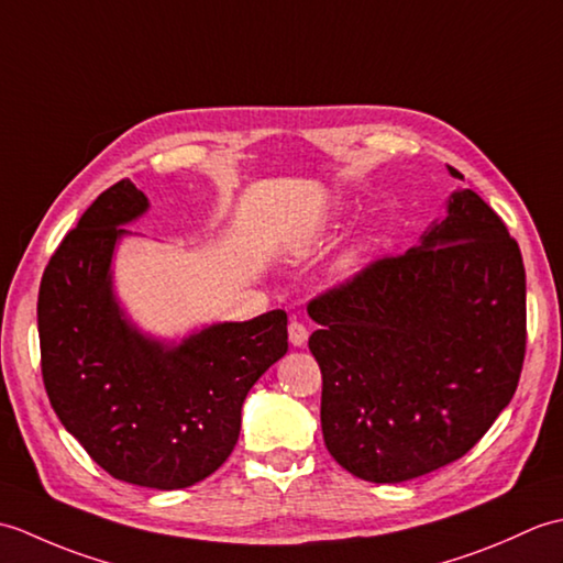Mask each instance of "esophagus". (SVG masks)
Wrapping results in <instances>:
<instances>
[{
	"mask_svg": "<svg viewBox=\"0 0 563 563\" xmlns=\"http://www.w3.org/2000/svg\"><path fill=\"white\" fill-rule=\"evenodd\" d=\"M288 333H290V343L295 345V349H302V345L307 343L309 331H307V327L302 324V321L292 319V321H290V327H288Z\"/></svg>",
	"mask_w": 563,
	"mask_h": 563,
	"instance_id": "34e87169",
	"label": "esophagus"
}]
</instances>
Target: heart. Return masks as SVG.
I'll use <instances>...</instances> for the list:
<instances>
[{
    "instance_id": "1",
    "label": "heart",
    "mask_w": 563,
    "mask_h": 563,
    "mask_svg": "<svg viewBox=\"0 0 563 563\" xmlns=\"http://www.w3.org/2000/svg\"><path fill=\"white\" fill-rule=\"evenodd\" d=\"M365 256V242H353L349 249H343L339 258L333 261V273L341 275V278H349L361 266V261Z\"/></svg>"
}]
</instances>
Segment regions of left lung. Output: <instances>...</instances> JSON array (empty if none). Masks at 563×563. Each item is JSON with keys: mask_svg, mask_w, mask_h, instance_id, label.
<instances>
[{"mask_svg": "<svg viewBox=\"0 0 563 563\" xmlns=\"http://www.w3.org/2000/svg\"><path fill=\"white\" fill-rule=\"evenodd\" d=\"M307 312L321 433L357 479L399 484L460 460L518 389L522 256L470 188L406 254L369 263Z\"/></svg>", "mask_w": 563, "mask_h": 563, "instance_id": "obj_1", "label": "left lung"}]
</instances>
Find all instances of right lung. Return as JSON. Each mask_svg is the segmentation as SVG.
Segmentation results:
<instances>
[{"instance_id": "add662e5", "label": "right lung", "mask_w": 563, "mask_h": 563, "mask_svg": "<svg viewBox=\"0 0 563 563\" xmlns=\"http://www.w3.org/2000/svg\"><path fill=\"white\" fill-rule=\"evenodd\" d=\"M150 210L123 178L91 202L45 266L38 292L47 399L115 479L174 492L230 457L249 389L288 353V314L214 321L181 341L142 331L118 300L113 256Z\"/></svg>"}]
</instances>
